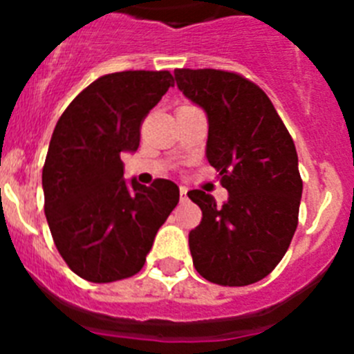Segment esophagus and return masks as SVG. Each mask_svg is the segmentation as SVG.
I'll use <instances>...</instances> for the list:
<instances>
[{
  "label": "esophagus",
  "instance_id": "34e87169",
  "mask_svg": "<svg viewBox=\"0 0 354 354\" xmlns=\"http://www.w3.org/2000/svg\"><path fill=\"white\" fill-rule=\"evenodd\" d=\"M179 193H180V202H187V187H184V186H180V189H179Z\"/></svg>",
  "mask_w": 354,
  "mask_h": 354
}]
</instances>
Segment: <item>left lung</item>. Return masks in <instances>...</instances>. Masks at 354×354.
<instances>
[{
    "mask_svg": "<svg viewBox=\"0 0 354 354\" xmlns=\"http://www.w3.org/2000/svg\"><path fill=\"white\" fill-rule=\"evenodd\" d=\"M180 92L207 113L205 156L228 192L223 205L202 189L189 232L193 266L218 286L243 287L271 273L298 227L303 180L289 131L264 90L236 72L175 68Z\"/></svg>",
    "mask_w": 354,
    "mask_h": 354,
    "instance_id": "8db88e82",
    "label": "left lung"
}]
</instances>
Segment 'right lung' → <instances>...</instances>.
Masks as SVG:
<instances>
[{"label":"right lung","instance_id":"right-lung-1","mask_svg":"<svg viewBox=\"0 0 354 354\" xmlns=\"http://www.w3.org/2000/svg\"><path fill=\"white\" fill-rule=\"evenodd\" d=\"M170 86L168 71L106 74L56 122L42 168L44 211L64 261L88 282L138 273L159 227L179 204L171 180L127 184L120 159L138 149L143 118Z\"/></svg>","mask_w":354,"mask_h":354}]
</instances>
